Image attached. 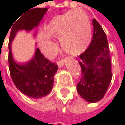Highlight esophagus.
<instances>
[{
    "label": "esophagus",
    "mask_w": 125,
    "mask_h": 125,
    "mask_svg": "<svg viewBox=\"0 0 125 125\" xmlns=\"http://www.w3.org/2000/svg\"><path fill=\"white\" fill-rule=\"evenodd\" d=\"M57 65H58V66H59V68H62V67L63 66V65H64V61H63V60L59 61V62H57Z\"/></svg>",
    "instance_id": "esophagus-1"
}]
</instances>
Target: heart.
<instances>
[{"mask_svg": "<svg viewBox=\"0 0 125 125\" xmlns=\"http://www.w3.org/2000/svg\"><path fill=\"white\" fill-rule=\"evenodd\" d=\"M48 38H59L62 49L69 55L82 53L92 38V26L88 16L83 10H71L49 21L39 37V44L42 52L50 56L52 51Z\"/></svg>", "mask_w": 125, "mask_h": 125, "instance_id": "obj_1", "label": "heart"}]
</instances>
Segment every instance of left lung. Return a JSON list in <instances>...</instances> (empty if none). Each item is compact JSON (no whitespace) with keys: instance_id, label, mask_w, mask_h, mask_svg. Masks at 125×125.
I'll return each instance as SVG.
<instances>
[{"instance_id":"left-lung-1","label":"left lung","mask_w":125,"mask_h":125,"mask_svg":"<svg viewBox=\"0 0 125 125\" xmlns=\"http://www.w3.org/2000/svg\"><path fill=\"white\" fill-rule=\"evenodd\" d=\"M93 26L91 42L79 56L82 74L77 86L79 95L89 103H95L103 98L112 78L106 35L95 19H93Z\"/></svg>"}]
</instances>
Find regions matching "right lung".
Masks as SVG:
<instances>
[{
  "label": "right lung",
  "mask_w": 125,
  "mask_h": 125,
  "mask_svg": "<svg viewBox=\"0 0 125 125\" xmlns=\"http://www.w3.org/2000/svg\"><path fill=\"white\" fill-rule=\"evenodd\" d=\"M47 11L46 8H35L24 14L13 23L9 37L8 60L13 82L23 94L35 99L50 93L53 86V77L58 66L45 59L38 48L35 49L34 56L27 62L16 63L13 57L11 43L19 30L30 32L36 28Z\"/></svg>",
  "instance_id": "1"
}]
</instances>
